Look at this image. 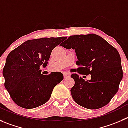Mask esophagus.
<instances>
[{
	"mask_svg": "<svg viewBox=\"0 0 128 128\" xmlns=\"http://www.w3.org/2000/svg\"><path fill=\"white\" fill-rule=\"evenodd\" d=\"M63 76H64V78H65L69 77L70 76V74L68 72H63Z\"/></svg>",
	"mask_w": 128,
	"mask_h": 128,
	"instance_id": "34e87169",
	"label": "esophagus"
}]
</instances>
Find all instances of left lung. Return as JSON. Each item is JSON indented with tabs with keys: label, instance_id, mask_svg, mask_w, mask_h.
<instances>
[{
	"label": "left lung",
	"instance_id": "obj_1",
	"mask_svg": "<svg viewBox=\"0 0 128 128\" xmlns=\"http://www.w3.org/2000/svg\"><path fill=\"white\" fill-rule=\"evenodd\" d=\"M61 46L75 50L80 74L91 75L86 81L76 74H72L75 85L72 96L78 105L97 109L108 104L119 89L122 78L120 53L104 39L95 34L71 36Z\"/></svg>",
	"mask_w": 128,
	"mask_h": 128
}]
</instances>
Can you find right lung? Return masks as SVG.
Returning <instances> with one entry per match:
<instances>
[{
	"label": "right lung",
	"mask_w": 128,
	"mask_h": 128,
	"mask_svg": "<svg viewBox=\"0 0 128 128\" xmlns=\"http://www.w3.org/2000/svg\"><path fill=\"white\" fill-rule=\"evenodd\" d=\"M65 40V37H59L28 40L8 54L2 71L4 86L17 105L32 109L50 99L63 75L61 72L42 75L40 67L46 66L52 50Z\"/></svg>",
	"instance_id": "right-lung-1"
}]
</instances>
